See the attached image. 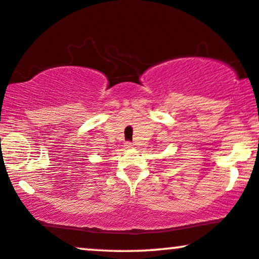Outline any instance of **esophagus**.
<instances>
[{
	"label": "esophagus",
	"mask_w": 259,
	"mask_h": 259,
	"mask_svg": "<svg viewBox=\"0 0 259 259\" xmlns=\"http://www.w3.org/2000/svg\"><path fill=\"white\" fill-rule=\"evenodd\" d=\"M124 147H125L126 149H131V148H133V147H134V144H133V143H130V142H126V143H125V145H124Z\"/></svg>",
	"instance_id": "34e87169"
}]
</instances>
